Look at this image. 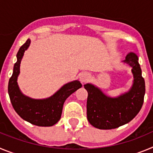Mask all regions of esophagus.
<instances>
[{
    "label": "esophagus",
    "instance_id": "esophagus-1",
    "mask_svg": "<svg viewBox=\"0 0 153 153\" xmlns=\"http://www.w3.org/2000/svg\"><path fill=\"white\" fill-rule=\"evenodd\" d=\"M91 78V75L88 73V72H82L80 75V80H81V82H83V83H85V82H88L89 79Z\"/></svg>",
    "mask_w": 153,
    "mask_h": 153
}]
</instances>
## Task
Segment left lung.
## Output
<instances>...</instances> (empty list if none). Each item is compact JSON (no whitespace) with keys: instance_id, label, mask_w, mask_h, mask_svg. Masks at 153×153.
<instances>
[{"instance_id":"8db88e82","label":"left lung","mask_w":153,"mask_h":153,"mask_svg":"<svg viewBox=\"0 0 153 153\" xmlns=\"http://www.w3.org/2000/svg\"><path fill=\"white\" fill-rule=\"evenodd\" d=\"M124 62L132 67L134 83L128 93L117 98L107 97L91 84L85 85L88 91L87 117L93 126L100 130H111L131 121L141 110L143 104L145 80L138 62V57L130 53Z\"/></svg>"}]
</instances>
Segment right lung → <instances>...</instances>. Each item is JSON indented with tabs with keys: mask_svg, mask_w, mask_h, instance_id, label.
I'll use <instances>...</instances> for the list:
<instances>
[{
	"mask_svg": "<svg viewBox=\"0 0 153 153\" xmlns=\"http://www.w3.org/2000/svg\"><path fill=\"white\" fill-rule=\"evenodd\" d=\"M30 44V40L27 39L16 54L17 61L14 64L13 75L9 80L8 94L13 109L22 119L36 126H51L61 118L65 100L82 85L78 81L70 82L64 85L54 95L44 100H34L23 95L19 89L16 79L20 73L22 57Z\"/></svg>",
	"mask_w": 153,
	"mask_h": 153,
	"instance_id": "right-lung-1",
	"label": "right lung"
}]
</instances>
